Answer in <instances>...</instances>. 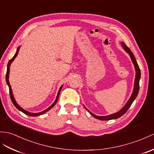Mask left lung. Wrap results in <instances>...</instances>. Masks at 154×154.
Wrapping results in <instances>:
<instances>
[{
    "label": "left lung",
    "mask_w": 154,
    "mask_h": 154,
    "mask_svg": "<svg viewBox=\"0 0 154 154\" xmlns=\"http://www.w3.org/2000/svg\"><path fill=\"white\" fill-rule=\"evenodd\" d=\"M121 44H122V46L123 48V50H124L127 52V53L129 55L131 61H132L133 65H134V69H135V71H136L135 79H134L133 91V93H132V94H131V96L129 98V99L128 100V101H127V103L125 104V106H123L122 108V109L119 111H118V112H116V113L110 114V115L105 116H97L94 114H93L92 112H90L88 109V108L84 106V107L85 108V109L89 112L90 114L92 115L95 118L100 119V120H110V119H117L118 118H120L121 116H122L123 114L126 113V112L127 111V110L129 109L131 104H132V103H133V101L134 100V99H136V97L138 95V91H139V81H140V70L139 69V66H138V63L136 61V59H135V57H134V55L132 53V51H131L130 49L126 46L124 42H121Z\"/></svg>",
    "instance_id": "left-lung-1"
}]
</instances>
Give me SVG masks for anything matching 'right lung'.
<instances>
[{
  "mask_svg": "<svg viewBox=\"0 0 154 154\" xmlns=\"http://www.w3.org/2000/svg\"><path fill=\"white\" fill-rule=\"evenodd\" d=\"M20 48H21V46H20L17 48V51H16V53L15 54V55H14V57L10 60L9 62H8V65H7V71H6V84H7V85H8V87H9L10 96L11 100H12V103H13V104H14V105L15 106H16L19 110L21 111V112H23V113L25 114L26 115H28V116H38L42 115V114H44V113H46V112H47L48 111L50 110L51 109V108H53V107L55 105V104L57 103V100H58V98H59V94H60V92H61V89H62V88H63V85H62L61 86V87H60V88H59V91H58V93H57V97H56V99H55V101H54V103L53 104H52L51 105L50 107H48V108H47V109H46L45 110H44V111H42V112H38V113H32V112H29V111L25 110V109H23V108H21V107L20 105H19V104L17 103L16 99H15V98H14V96L13 92H12V88H11V85H10V82H9L10 66V65H11V63H12L14 61V60L15 59H16V57H17V54H18V52H19V50H20Z\"/></svg>",
  "mask_w": 154,
  "mask_h": 154,
  "instance_id": "1",
  "label": "right lung"
}]
</instances>
